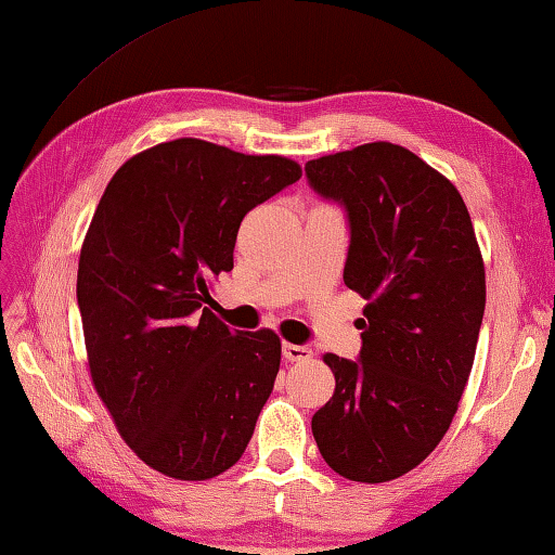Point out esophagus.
<instances>
[{"label": "esophagus", "instance_id": "obj_1", "mask_svg": "<svg viewBox=\"0 0 555 555\" xmlns=\"http://www.w3.org/2000/svg\"><path fill=\"white\" fill-rule=\"evenodd\" d=\"M282 357H285L287 361H307L313 357L311 347L307 345H292V343H285L282 345Z\"/></svg>", "mask_w": 555, "mask_h": 555}]
</instances>
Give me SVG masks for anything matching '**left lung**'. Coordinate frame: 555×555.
I'll return each mask as SVG.
<instances>
[{"label": "left lung", "mask_w": 555, "mask_h": 555, "mask_svg": "<svg viewBox=\"0 0 555 555\" xmlns=\"http://www.w3.org/2000/svg\"><path fill=\"white\" fill-rule=\"evenodd\" d=\"M304 169L347 212L343 278L369 301L359 359L323 357L335 392L311 431L340 477L398 479L431 455L467 386L486 307L477 236L460 191L402 145L364 143Z\"/></svg>", "instance_id": "8db88e82"}]
</instances>
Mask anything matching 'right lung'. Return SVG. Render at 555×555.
Instances as JSON below:
<instances>
[{
    "label": "right lung",
    "mask_w": 555,
    "mask_h": 555,
    "mask_svg": "<svg viewBox=\"0 0 555 555\" xmlns=\"http://www.w3.org/2000/svg\"><path fill=\"white\" fill-rule=\"evenodd\" d=\"M282 155L177 139L109 179L78 258L90 378L145 465L206 481L244 455L275 386L280 337L230 331L206 307L248 210L294 184Z\"/></svg>",
    "instance_id": "obj_1"
}]
</instances>
